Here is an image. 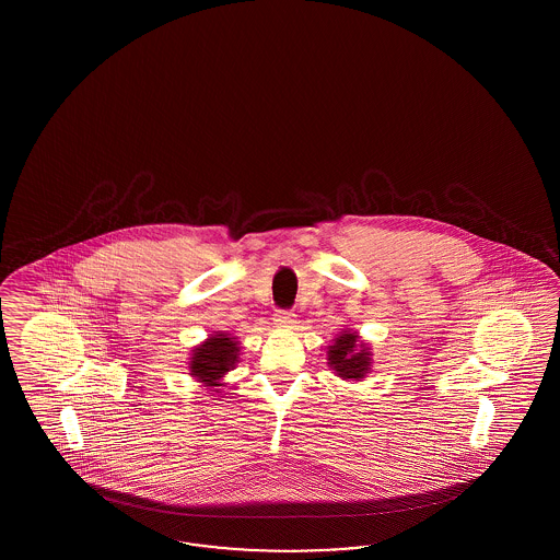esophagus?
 Wrapping results in <instances>:
<instances>
[{"label":"esophagus","mask_w":560,"mask_h":560,"mask_svg":"<svg viewBox=\"0 0 560 560\" xmlns=\"http://www.w3.org/2000/svg\"><path fill=\"white\" fill-rule=\"evenodd\" d=\"M272 323L279 328H293L295 326V314L291 310H277L272 314Z\"/></svg>","instance_id":"esophagus-1"}]
</instances>
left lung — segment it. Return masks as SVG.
I'll use <instances>...</instances> for the list:
<instances>
[{
	"instance_id": "left-lung-1",
	"label": "left lung",
	"mask_w": 560,
	"mask_h": 560,
	"mask_svg": "<svg viewBox=\"0 0 560 560\" xmlns=\"http://www.w3.org/2000/svg\"><path fill=\"white\" fill-rule=\"evenodd\" d=\"M328 361L332 370H337L345 380H361L370 372V351L359 345L357 349V335H340L337 342L328 351Z\"/></svg>"
}]
</instances>
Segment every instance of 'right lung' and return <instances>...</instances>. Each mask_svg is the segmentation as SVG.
Returning <instances> with one entry per match:
<instances>
[{
	"label": "right lung",
	"mask_w": 560,
	"mask_h": 560,
	"mask_svg": "<svg viewBox=\"0 0 560 560\" xmlns=\"http://www.w3.org/2000/svg\"><path fill=\"white\" fill-rule=\"evenodd\" d=\"M237 345L228 335H215L195 349L190 372L207 386H220V380L237 361Z\"/></svg>",
	"instance_id": "right-lung-1"
}]
</instances>
